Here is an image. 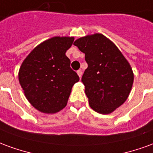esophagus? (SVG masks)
Instances as JSON below:
<instances>
[{
	"label": "esophagus",
	"instance_id": "1",
	"mask_svg": "<svg viewBox=\"0 0 153 153\" xmlns=\"http://www.w3.org/2000/svg\"><path fill=\"white\" fill-rule=\"evenodd\" d=\"M77 74H78V75L79 76V78H81V76H82V74H83V71L81 70H79L78 71H77Z\"/></svg>",
	"mask_w": 153,
	"mask_h": 153
}]
</instances>
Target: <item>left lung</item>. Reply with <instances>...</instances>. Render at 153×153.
<instances>
[{
  "instance_id": "left-lung-1",
  "label": "left lung",
  "mask_w": 153,
  "mask_h": 153,
  "mask_svg": "<svg viewBox=\"0 0 153 153\" xmlns=\"http://www.w3.org/2000/svg\"><path fill=\"white\" fill-rule=\"evenodd\" d=\"M74 45L85 54L88 64L81 81L91 108L110 114L128 98L134 74L117 47L104 35L96 33L77 39Z\"/></svg>"
}]
</instances>
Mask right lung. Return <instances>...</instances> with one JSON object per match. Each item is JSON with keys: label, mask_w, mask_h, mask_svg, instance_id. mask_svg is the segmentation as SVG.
I'll return each mask as SVG.
<instances>
[{"label": "right lung", "mask_w": 153, "mask_h": 153, "mask_svg": "<svg viewBox=\"0 0 153 153\" xmlns=\"http://www.w3.org/2000/svg\"><path fill=\"white\" fill-rule=\"evenodd\" d=\"M74 38L54 37L32 51L22 63L19 81L31 105L43 113H56L66 106L72 87L79 80L65 56Z\"/></svg>", "instance_id": "right-lung-1"}]
</instances>
